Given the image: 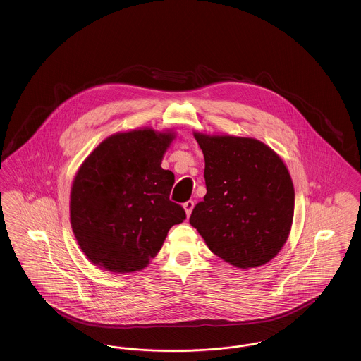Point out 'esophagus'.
<instances>
[{"mask_svg": "<svg viewBox=\"0 0 361 361\" xmlns=\"http://www.w3.org/2000/svg\"><path fill=\"white\" fill-rule=\"evenodd\" d=\"M193 206H195V203L192 202V200H188V202H185L184 203V209H185V214H187V216L189 218V215L192 214V209H193Z\"/></svg>", "mask_w": 361, "mask_h": 361, "instance_id": "esophagus-1", "label": "esophagus"}]
</instances>
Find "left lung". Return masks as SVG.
Segmentation results:
<instances>
[{
    "instance_id": "8db88e82",
    "label": "left lung",
    "mask_w": 361,
    "mask_h": 361,
    "mask_svg": "<svg viewBox=\"0 0 361 361\" xmlns=\"http://www.w3.org/2000/svg\"><path fill=\"white\" fill-rule=\"evenodd\" d=\"M204 154L207 193L189 224L209 250L247 269L269 262L290 235L295 190L275 152L255 137L193 133Z\"/></svg>"
}]
</instances>
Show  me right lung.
Instances as JSON below:
<instances>
[{
    "label": "right lung",
    "instance_id": "right-lung-1",
    "mask_svg": "<svg viewBox=\"0 0 361 361\" xmlns=\"http://www.w3.org/2000/svg\"><path fill=\"white\" fill-rule=\"evenodd\" d=\"M174 139L153 128L118 133L87 155L70 193V224L87 259L115 274L143 269L185 211L169 199L174 174L161 168Z\"/></svg>",
    "mask_w": 361,
    "mask_h": 361
}]
</instances>
